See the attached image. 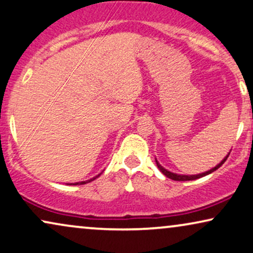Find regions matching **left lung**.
I'll list each match as a JSON object with an SVG mask.
<instances>
[{"label":"left lung","mask_w":253,"mask_h":253,"mask_svg":"<svg viewBox=\"0 0 253 253\" xmlns=\"http://www.w3.org/2000/svg\"><path fill=\"white\" fill-rule=\"evenodd\" d=\"M230 152H231V150H230ZM230 152H229L228 155L224 157V159H223L222 162L219 163V164H217V165H216L215 167H212V169H211L209 170H206V172H203V173H199V174H189V175H186V174H176V173L169 172V169H166L165 167H163L162 165H160L158 160H157V158H156V164H157V166H158V169H159L160 172H162L164 175H166L167 178H169V179H172V180H175V181H188V180H195V179L202 178V176H206V175L211 174V173L214 172V170H216V169H218V167H221V166L223 165V164H224L225 160L228 159L229 155H230Z\"/></svg>","instance_id":"8db88e82"}]
</instances>
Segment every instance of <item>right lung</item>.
<instances>
[{
	"instance_id": "right-lung-1",
	"label": "right lung",
	"mask_w": 253,
	"mask_h": 253,
	"mask_svg": "<svg viewBox=\"0 0 253 253\" xmlns=\"http://www.w3.org/2000/svg\"><path fill=\"white\" fill-rule=\"evenodd\" d=\"M102 173V172H101ZM101 173L100 174H97V175H95L94 178H91V179H89V180H86V181H80V182H74V183H68V185H84V183H87V182H90V181H93V180H95L96 178H98V176L101 175Z\"/></svg>"
}]
</instances>
